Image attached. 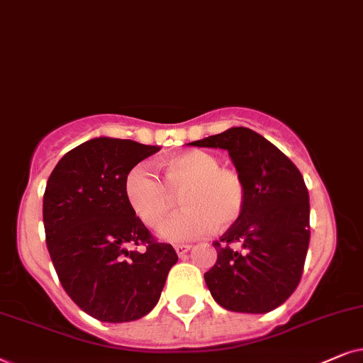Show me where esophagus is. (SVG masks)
<instances>
[{
	"instance_id": "34e87169",
	"label": "esophagus",
	"mask_w": 363,
	"mask_h": 363,
	"mask_svg": "<svg viewBox=\"0 0 363 363\" xmlns=\"http://www.w3.org/2000/svg\"><path fill=\"white\" fill-rule=\"evenodd\" d=\"M174 249H176L179 257H182V255H184L187 250L191 249V245L189 244H177V245H174Z\"/></svg>"
}]
</instances>
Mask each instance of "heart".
<instances>
[{"label": "heart", "mask_w": 363, "mask_h": 363, "mask_svg": "<svg viewBox=\"0 0 363 363\" xmlns=\"http://www.w3.org/2000/svg\"><path fill=\"white\" fill-rule=\"evenodd\" d=\"M164 182L146 166L128 172L124 191L129 206L151 229L164 224L181 197L182 209L162 227V238L186 242L201 238L212 227L229 229L245 211L247 184L242 174L222 166L216 154L191 149L161 162Z\"/></svg>", "instance_id": "obj_1"}]
</instances>
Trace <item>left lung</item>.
I'll return each mask as SVG.
<instances>
[{"mask_svg": "<svg viewBox=\"0 0 363 363\" xmlns=\"http://www.w3.org/2000/svg\"><path fill=\"white\" fill-rule=\"evenodd\" d=\"M191 144L225 149L247 184L242 217L212 242L217 260L204 274L207 287L227 311H274L301 282L311 240V206L302 174L280 149L249 128H230Z\"/></svg>", "mask_w": 363, "mask_h": 363, "instance_id": "8db88e82", "label": "left lung"}]
</instances>
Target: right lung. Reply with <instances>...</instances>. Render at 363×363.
<instances>
[{
  "label": "right lung",
  "instance_id": "add662e5",
  "mask_svg": "<svg viewBox=\"0 0 363 363\" xmlns=\"http://www.w3.org/2000/svg\"><path fill=\"white\" fill-rule=\"evenodd\" d=\"M159 149L96 138L65 154L48 179L43 222L57 279L72 302L101 322L151 312L177 262L172 245L157 242L124 191L128 172Z\"/></svg>",
  "mask_w": 363,
  "mask_h": 363
}]
</instances>
